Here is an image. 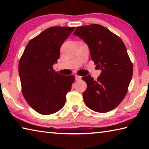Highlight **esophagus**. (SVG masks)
Returning a JSON list of instances; mask_svg holds the SVG:
<instances>
[{
    "label": "esophagus",
    "instance_id": "1",
    "mask_svg": "<svg viewBox=\"0 0 149 149\" xmlns=\"http://www.w3.org/2000/svg\"><path fill=\"white\" fill-rule=\"evenodd\" d=\"M75 80H77V81L80 80L81 78V77L79 76V75H75Z\"/></svg>",
    "mask_w": 149,
    "mask_h": 149
}]
</instances>
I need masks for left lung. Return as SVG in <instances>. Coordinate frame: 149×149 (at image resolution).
<instances>
[{
	"instance_id": "8db88e82",
	"label": "left lung",
	"mask_w": 149,
	"mask_h": 149,
	"mask_svg": "<svg viewBox=\"0 0 149 149\" xmlns=\"http://www.w3.org/2000/svg\"><path fill=\"white\" fill-rule=\"evenodd\" d=\"M74 34L87 42L91 60L102 70L94 81L82 77L87 83L84 102L97 112H108L124 99L133 75V64L124 43L119 37L99 24L76 27Z\"/></svg>"
}]
</instances>
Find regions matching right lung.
Segmentation results:
<instances>
[{
  "label": "right lung",
  "mask_w": 149,
  "mask_h": 149,
  "mask_svg": "<svg viewBox=\"0 0 149 149\" xmlns=\"http://www.w3.org/2000/svg\"><path fill=\"white\" fill-rule=\"evenodd\" d=\"M75 27L54 26L44 30L27 45L19 62L22 92L29 105L42 115L64 107L74 75H60L52 65L60 58L63 42Z\"/></svg>",
  "instance_id": "1"
}]
</instances>
